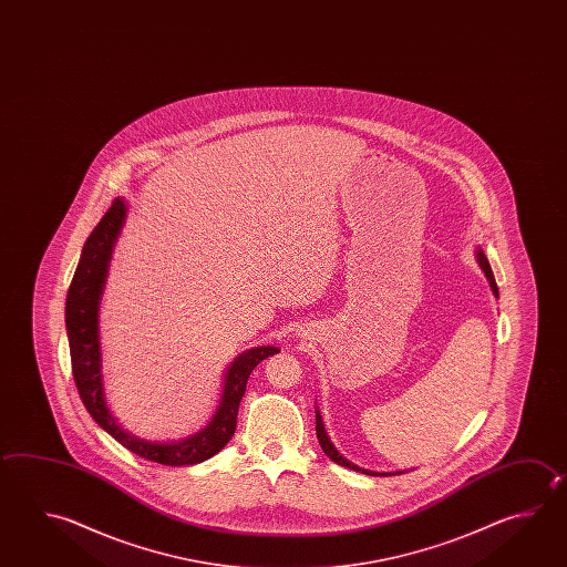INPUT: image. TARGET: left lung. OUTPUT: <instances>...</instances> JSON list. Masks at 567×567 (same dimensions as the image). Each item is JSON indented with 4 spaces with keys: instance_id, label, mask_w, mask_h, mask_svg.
I'll return each instance as SVG.
<instances>
[{
    "instance_id": "obj_1",
    "label": "left lung",
    "mask_w": 567,
    "mask_h": 567,
    "mask_svg": "<svg viewBox=\"0 0 567 567\" xmlns=\"http://www.w3.org/2000/svg\"><path fill=\"white\" fill-rule=\"evenodd\" d=\"M477 252V262H480L481 270L485 272V277L489 280V287H492L493 295L499 299V290H497V285H495V277H493L492 267H489V260L487 257L483 255V250L477 248L475 250ZM315 413H317V439H319V445H321L322 451H324V455L329 457V460L334 461L337 465H342V467H349V470L361 471V473H367V475H391V473H377V471L363 470V467H359V465H354L351 461L347 460V457H342L341 453L337 451V447L332 445L331 439L327 435V431H324V425H322L321 413H319V409H315ZM396 473H403V471H396Z\"/></svg>"
}]
</instances>
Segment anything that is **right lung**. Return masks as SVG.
Instances as JSON below:
<instances>
[{"instance_id": "obj_1", "label": "right lung", "mask_w": 567, "mask_h": 567, "mask_svg": "<svg viewBox=\"0 0 567 567\" xmlns=\"http://www.w3.org/2000/svg\"><path fill=\"white\" fill-rule=\"evenodd\" d=\"M128 216V204L124 198H116L107 213L102 216L92 235L87 236L82 248V257L75 268L72 285L65 299V331L72 354V373H74L78 393L87 413L110 437L120 445L136 453L138 457L162 463V465H194L214 457L235 435L236 415L240 399L245 395L246 381L252 369L270 354L278 353L277 347H255L238 354L226 369L223 396L214 411L213 419L206 427L190 437L171 443L148 441L136 437L122 427L118 419L112 415L104 391L102 373V347H100V300L106 287L107 268L112 260L114 246L118 240L122 226Z\"/></svg>"}]
</instances>
